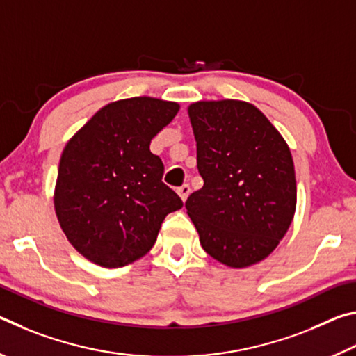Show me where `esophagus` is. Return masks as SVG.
Masks as SVG:
<instances>
[{"instance_id":"esophagus-1","label":"esophagus","mask_w":356,"mask_h":356,"mask_svg":"<svg viewBox=\"0 0 356 356\" xmlns=\"http://www.w3.org/2000/svg\"><path fill=\"white\" fill-rule=\"evenodd\" d=\"M177 193H179V196L182 197V201L185 202V201H186V197H188V196H190V193H191L190 185H188V184H184L182 186H179V188H177Z\"/></svg>"}]
</instances>
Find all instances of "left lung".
I'll return each instance as SVG.
<instances>
[{"label":"left lung","mask_w":356,"mask_h":356,"mask_svg":"<svg viewBox=\"0 0 356 356\" xmlns=\"http://www.w3.org/2000/svg\"><path fill=\"white\" fill-rule=\"evenodd\" d=\"M201 190L185 202L204 251L232 268L264 261L297 207L291 149L254 105L201 100L188 106Z\"/></svg>","instance_id":"1"}]
</instances>
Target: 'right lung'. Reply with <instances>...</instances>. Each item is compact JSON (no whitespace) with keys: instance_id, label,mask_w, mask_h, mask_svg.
<instances>
[{"instance_id":"right-lung-1","label":"right lung","mask_w":356,"mask_h":356,"mask_svg":"<svg viewBox=\"0 0 356 356\" xmlns=\"http://www.w3.org/2000/svg\"><path fill=\"white\" fill-rule=\"evenodd\" d=\"M179 104L131 97L105 105L70 138L59 160L55 210L72 246L106 268L152 248L165 216L184 202L161 182L163 163L150 141Z\"/></svg>"}]
</instances>
